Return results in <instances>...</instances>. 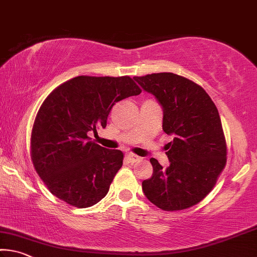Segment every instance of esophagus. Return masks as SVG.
<instances>
[{
  "label": "esophagus",
  "mask_w": 257,
  "mask_h": 257,
  "mask_svg": "<svg viewBox=\"0 0 257 257\" xmlns=\"http://www.w3.org/2000/svg\"><path fill=\"white\" fill-rule=\"evenodd\" d=\"M124 159H125V161H127V162H132V164H134V162L140 160L141 158L137 157L136 154H134V153H125Z\"/></svg>",
  "instance_id": "obj_1"
}]
</instances>
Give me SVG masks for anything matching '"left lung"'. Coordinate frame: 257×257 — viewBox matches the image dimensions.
<instances>
[{"label": "left lung", "instance_id": "1", "mask_svg": "<svg viewBox=\"0 0 257 257\" xmlns=\"http://www.w3.org/2000/svg\"><path fill=\"white\" fill-rule=\"evenodd\" d=\"M164 108L162 129L173 135L167 144L170 165L164 169L151 158L153 174L142 183L146 198L159 208H190L213 190L226 164L221 117L205 89L174 73L134 77Z\"/></svg>", "mask_w": 257, "mask_h": 257}]
</instances>
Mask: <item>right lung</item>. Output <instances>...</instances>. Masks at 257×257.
Here are the masks:
<instances>
[{
	"label": "right lung",
	"instance_id": "1",
	"mask_svg": "<svg viewBox=\"0 0 257 257\" xmlns=\"http://www.w3.org/2000/svg\"><path fill=\"white\" fill-rule=\"evenodd\" d=\"M141 92L127 75H80L50 92L35 116L31 158L52 194L77 208L96 205L107 194L123 153L93 143L88 134L106 127L115 103Z\"/></svg>",
	"mask_w": 257,
	"mask_h": 257
}]
</instances>
